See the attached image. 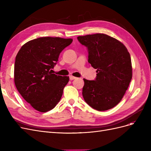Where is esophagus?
I'll return each instance as SVG.
<instances>
[{"label": "esophagus", "instance_id": "obj_1", "mask_svg": "<svg viewBox=\"0 0 151 151\" xmlns=\"http://www.w3.org/2000/svg\"><path fill=\"white\" fill-rule=\"evenodd\" d=\"M69 79L70 81H72V80H74L76 79H77V77H74V76H69Z\"/></svg>", "mask_w": 151, "mask_h": 151}]
</instances>
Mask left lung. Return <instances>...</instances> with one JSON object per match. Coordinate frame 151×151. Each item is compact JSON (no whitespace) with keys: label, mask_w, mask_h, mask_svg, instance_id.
I'll return each instance as SVG.
<instances>
[{"label":"left lung","mask_w":151,"mask_h":151,"mask_svg":"<svg viewBox=\"0 0 151 151\" xmlns=\"http://www.w3.org/2000/svg\"><path fill=\"white\" fill-rule=\"evenodd\" d=\"M88 48V62L96 70L94 81L84 79L83 96L86 103L98 111H105L120 102L132 77L129 52L116 39L97 33L78 36Z\"/></svg>","instance_id":"1"}]
</instances>
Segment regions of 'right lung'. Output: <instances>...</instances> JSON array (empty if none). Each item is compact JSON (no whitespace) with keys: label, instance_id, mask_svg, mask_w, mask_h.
Returning <instances> with one entry per match:
<instances>
[{"label":"right lung","instance_id":"add662e5","mask_svg":"<svg viewBox=\"0 0 151 151\" xmlns=\"http://www.w3.org/2000/svg\"><path fill=\"white\" fill-rule=\"evenodd\" d=\"M72 39L38 38L22 46L16 57L14 83L26 102L36 110L47 112L60 101L69 77L52 74L59 55Z\"/></svg>","mask_w":151,"mask_h":151}]
</instances>
